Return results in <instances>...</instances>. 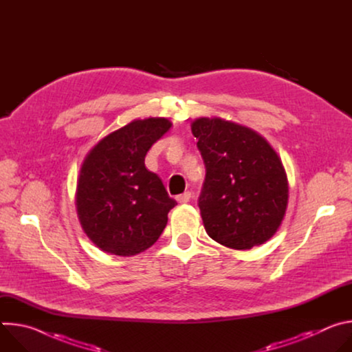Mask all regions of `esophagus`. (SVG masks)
<instances>
[{
    "mask_svg": "<svg viewBox=\"0 0 352 352\" xmlns=\"http://www.w3.org/2000/svg\"><path fill=\"white\" fill-rule=\"evenodd\" d=\"M190 197H192L190 192H184V193L177 196V200H178V204H188L189 200H190Z\"/></svg>",
    "mask_w": 352,
    "mask_h": 352,
    "instance_id": "obj_1",
    "label": "esophagus"
}]
</instances>
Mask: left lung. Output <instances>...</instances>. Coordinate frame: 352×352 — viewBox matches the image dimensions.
<instances>
[{
	"mask_svg": "<svg viewBox=\"0 0 352 352\" xmlns=\"http://www.w3.org/2000/svg\"><path fill=\"white\" fill-rule=\"evenodd\" d=\"M190 129L206 167L197 205L209 236L239 250L269 241L288 204L274 148L254 129L217 117L197 118Z\"/></svg>",
	"mask_w": 352,
	"mask_h": 352,
	"instance_id": "1",
	"label": "left lung"
}]
</instances>
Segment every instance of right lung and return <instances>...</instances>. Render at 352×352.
<instances>
[{"label": "right lung", "instance_id": "add662e5", "mask_svg": "<svg viewBox=\"0 0 352 352\" xmlns=\"http://www.w3.org/2000/svg\"><path fill=\"white\" fill-rule=\"evenodd\" d=\"M167 118L135 120L100 140L78 178L76 210L91 242L107 254L133 256L152 246L177 205L144 157L170 128Z\"/></svg>", "mask_w": 352, "mask_h": 352}]
</instances>
